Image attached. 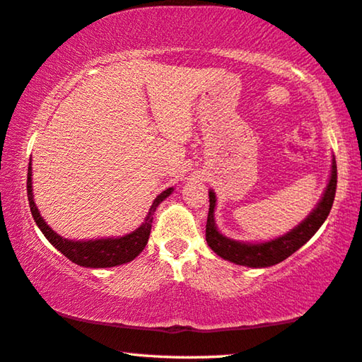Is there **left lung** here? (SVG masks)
Listing matches in <instances>:
<instances>
[{"instance_id": "1", "label": "left lung", "mask_w": 362, "mask_h": 362, "mask_svg": "<svg viewBox=\"0 0 362 362\" xmlns=\"http://www.w3.org/2000/svg\"><path fill=\"white\" fill-rule=\"evenodd\" d=\"M337 193V163L333 158L332 164V177L328 182L327 190L323 193L320 203L317 208L307 216L305 221L298 226V228L291 230L283 237L265 242V244H244V242L230 240L228 237L218 233L214 226V206L216 197L213 192H209V211L206 221V242L211 247V250L218 253L221 258L229 260L237 265H244L250 268H265L276 265L283 262L289 255H293L296 250H299L307 240L314 235L320 226L325 223L327 216L330 214L333 206V199Z\"/></svg>"}]
</instances>
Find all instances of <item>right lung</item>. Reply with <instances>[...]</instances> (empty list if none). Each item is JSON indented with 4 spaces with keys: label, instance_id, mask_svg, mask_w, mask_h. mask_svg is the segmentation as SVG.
Masks as SVG:
<instances>
[{
    "label": "right lung",
    "instance_id": "right-lung-1",
    "mask_svg": "<svg viewBox=\"0 0 362 362\" xmlns=\"http://www.w3.org/2000/svg\"><path fill=\"white\" fill-rule=\"evenodd\" d=\"M32 167L29 163V169H27V199H29V206L32 218L39 226L43 235L47 237L48 242L60 250L64 257L69 258L73 263L79 267L86 268H110L117 265H123V263L132 262L136 258L139 253L143 252L144 247L148 244L151 226H153V214L158 208V204L170 195L172 188H167L160 195L154 199L153 206L149 209V214L146 216L141 228H138L134 233L128 234L120 239H97V240H86V242H74L63 239L57 233L48 228L45 221L37 209L34 203V195H32Z\"/></svg>",
    "mask_w": 362,
    "mask_h": 362
}]
</instances>
